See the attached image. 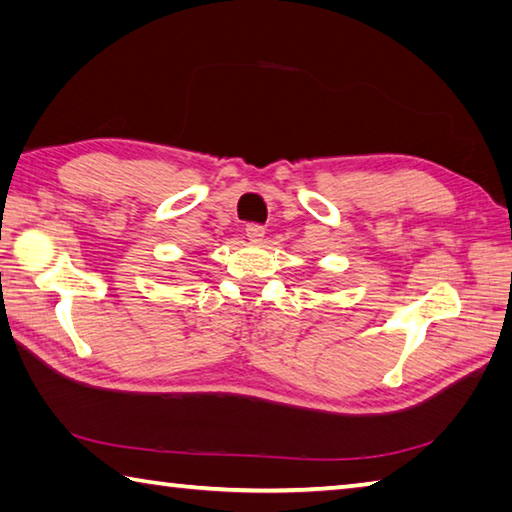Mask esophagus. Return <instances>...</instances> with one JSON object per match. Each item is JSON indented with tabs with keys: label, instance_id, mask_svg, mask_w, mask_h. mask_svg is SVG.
Masks as SVG:
<instances>
[{
	"label": "esophagus",
	"instance_id": "obj_1",
	"mask_svg": "<svg viewBox=\"0 0 512 512\" xmlns=\"http://www.w3.org/2000/svg\"><path fill=\"white\" fill-rule=\"evenodd\" d=\"M246 237L250 239V242H259V239L264 237V226L257 224V222L246 224Z\"/></svg>",
	"mask_w": 512,
	"mask_h": 512
}]
</instances>
